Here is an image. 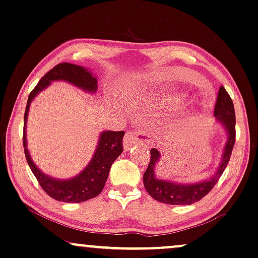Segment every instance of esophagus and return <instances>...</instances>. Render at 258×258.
Here are the masks:
<instances>
[{"label": "esophagus", "instance_id": "1", "mask_svg": "<svg viewBox=\"0 0 258 258\" xmlns=\"http://www.w3.org/2000/svg\"><path fill=\"white\" fill-rule=\"evenodd\" d=\"M151 137L144 131H138V132H127L125 137H123V146L126 150L132 148L136 144H144L149 145L151 144Z\"/></svg>", "mask_w": 258, "mask_h": 258}]
</instances>
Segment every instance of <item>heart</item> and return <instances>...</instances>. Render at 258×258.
<instances>
[{"label": "heart", "mask_w": 258, "mask_h": 258, "mask_svg": "<svg viewBox=\"0 0 258 258\" xmlns=\"http://www.w3.org/2000/svg\"><path fill=\"white\" fill-rule=\"evenodd\" d=\"M184 96L182 94H171V95L168 96V106L170 108H177L180 107L182 103H183Z\"/></svg>", "instance_id": "b5f03b06"}]
</instances>
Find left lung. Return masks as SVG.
Masks as SVG:
<instances>
[{
	"mask_svg": "<svg viewBox=\"0 0 258 258\" xmlns=\"http://www.w3.org/2000/svg\"><path fill=\"white\" fill-rule=\"evenodd\" d=\"M214 116H216V121L220 123L226 133V142H225L216 172L208 178L195 182V183H180V182L170 180H163L156 176V167L161 161L162 155L157 149H151L150 151L151 159L143 176L144 187L146 191L151 195V198L168 205H191L201 200L216 185L230 161L234 138H236V115H234L233 102L224 87L219 88L216 108H214Z\"/></svg>",
	"mask_w": 258,
	"mask_h": 258,
	"instance_id": "1",
	"label": "left lung"
}]
</instances>
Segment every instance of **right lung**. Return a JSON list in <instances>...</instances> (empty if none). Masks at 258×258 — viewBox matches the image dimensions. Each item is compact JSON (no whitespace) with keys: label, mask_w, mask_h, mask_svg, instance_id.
I'll use <instances>...</instances> for the list:
<instances>
[{"label":"right lung","mask_w":258,"mask_h":258,"mask_svg":"<svg viewBox=\"0 0 258 258\" xmlns=\"http://www.w3.org/2000/svg\"><path fill=\"white\" fill-rule=\"evenodd\" d=\"M53 81H64L73 86L82 89L87 93L95 94L97 90V78L95 75L87 68L81 65L70 63L58 64L53 69L48 71L44 77L39 81L37 87L32 90L27 100V106L25 110L24 122V148L27 163L37 178L39 184L44 189L48 197L58 201L69 202H83L95 198L102 191L105 183L108 177L110 167L113 162L121 155L122 152V137L123 131H103L100 133L97 145L93 157L88 165L82 171L78 172L74 177L68 180L54 178L52 176L44 174L37 165L34 164L27 149V135H26V125L29 107L35 96L42 90L46 89Z\"/></svg>","instance_id":"1"}]
</instances>
